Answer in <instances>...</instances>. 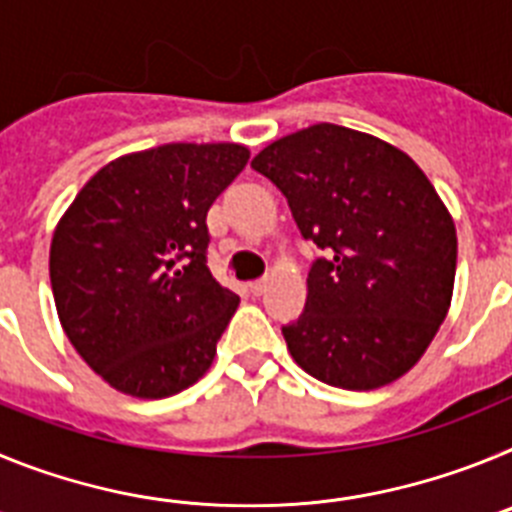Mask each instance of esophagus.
<instances>
[{"label":"esophagus","mask_w":512,"mask_h":512,"mask_svg":"<svg viewBox=\"0 0 512 512\" xmlns=\"http://www.w3.org/2000/svg\"><path fill=\"white\" fill-rule=\"evenodd\" d=\"M248 292H251L253 297L264 295V292H266V279H259V282H251V284H248Z\"/></svg>","instance_id":"esophagus-1"}]
</instances>
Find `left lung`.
Instances as JSON below:
<instances>
[{"label":"left lung","instance_id":"1","mask_svg":"<svg viewBox=\"0 0 512 512\" xmlns=\"http://www.w3.org/2000/svg\"><path fill=\"white\" fill-rule=\"evenodd\" d=\"M287 197L323 259L305 312L284 325L297 364L343 390L410 372L441 328L456 274V228L428 176L400 148L341 125H310L251 161Z\"/></svg>","mask_w":512,"mask_h":512}]
</instances>
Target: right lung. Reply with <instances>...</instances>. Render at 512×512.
<instances>
[{
  "label": "right lung",
  "mask_w": 512,
  "mask_h": 512,
  "mask_svg": "<svg viewBox=\"0 0 512 512\" xmlns=\"http://www.w3.org/2000/svg\"><path fill=\"white\" fill-rule=\"evenodd\" d=\"M238 143H166L99 169L56 225L51 287L79 356L158 400L210 369L238 307L207 269V210L248 164Z\"/></svg>",
  "instance_id": "right-lung-1"
}]
</instances>
